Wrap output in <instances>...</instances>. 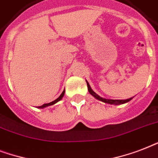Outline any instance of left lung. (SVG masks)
Returning a JSON list of instances; mask_svg holds the SVG:
<instances>
[{
  "label": "left lung",
  "instance_id": "left-lung-1",
  "mask_svg": "<svg viewBox=\"0 0 158 158\" xmlns=\"http://www.w3.org/2000/svg\"><path fill=\"white\" fill-rule=\"evenodd\" d=\"M87 82V85H88V89H89V94H91L92 96H94V98L96 99H98V100H100V101L103 102H105V103H108V104H111V105H120V104H124V103H126V102H130L131 99L133 98H130L129 99H125V100H113V99H106V98H101L100 96H98V94L95 93V92L93 90V89H91V87H90V85H89V84L88 83V81Z\"/></svg>",
  "mask_w": 158,
  "mask_h": 158
}]
</instances>
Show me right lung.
I'll list each match as a JSON object with an SVG mask.
<instances>
[{
	"label": "right lung",
	"mask_w": 158,
	"mask_h": 158,
	"mask_svg": "<svg viewBox=\"0 0 158 158\" xmlns=\"http://www.w3.org/2000/svg\"><path fill=\"white\" fill-rule=\"evenodd\" d=\"M64 90L63 92H62V94L60 95V97L58 98L57 99H56V100H54L53 102H49V103H46V104H43V105L40 106H38V108H44V107H47V106H52V105H54V104H56V102H58L59 101H60L62 99V98L64 97Z\"/></svg>",
	"instance_id": "1"
}]
</instances>
